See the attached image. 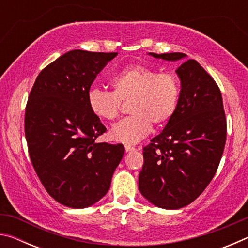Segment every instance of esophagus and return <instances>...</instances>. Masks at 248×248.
<instances>
[{
  "instance_id": "1",
  "label": "esophagus",
  "mask_w": 248,
  "mask_h": 248,
  "mask_svg": "<svg viewBox=\"0 0 248 248\" xmlns=\"http://www.w3.org/2000/svg\"><path fill=\"white\" fill-rule=\"evenodd\" d=\"M124 149H125V151H127V152H130V151L137 150L136 148H134V146H131V145H124Z\"/></svg>"
}]
</instances>
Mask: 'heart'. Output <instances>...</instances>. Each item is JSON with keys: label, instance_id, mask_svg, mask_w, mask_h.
<instances>
[{"label": "heart", "instance_id": "heart-1", "mask_svg": "<svg viewBox=\"0 0 248 248\" xmlns=\"http://www.w3.org/2000/svg\"><path fill=\"white\" fill-rule=\"evenodd\" d=\"M112 92L93 87L87 93V105L99 120L118 117L121 102H129L131 116L112 125L109 137L116 142L134 144L148 136L152 124L157 127L173 118L178 106L180 85L170 72L158 73L142 64H132L111 78Z\"/></svg>", "mask_w": 248, "mask_h": 248}]
</instances>
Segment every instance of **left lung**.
I'll return each instance as SVG.
<instances>
[{"mask_svg": "<svg viewBox=\"0 0 248 248\" xmlns=\"http://www.w3.org/2000/svg\"><path fill=\"white\" fill-rule=\"evenodd\" d=\"M166 61L184 60L180 52L149 53ZM180 79L177 109L163 131L143 149L139 189L151 203L179 209L202 194L220 164L226 120L219 86L196 60L176 70Z\"/></svg>", "mask_w": 248, "mask_h": 248, "instance_id": "1", "label": "left lung"}]
</instances>
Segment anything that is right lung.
Instances as JSON below:
<instances>
[{
	"label": "right lung",
	"mask_w": 248,
	"mask_h": 248,
	"mask_svg": "<svg viewBox=\"0 0 248 248\" xmlns=\"http://www.w3.org/2000/svg\"><path fill=\"white\" fill-rule=\"evenodd\" d=\"M117 52L71 50L37 77L25 111L33 169L48 194L69 208H87L110 188L123 144L97 143L106 131L92 114L87 93Z\"/></svg>",
	"instance_id": "add662e5"
}]
</instances>
